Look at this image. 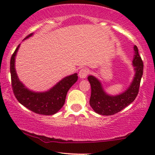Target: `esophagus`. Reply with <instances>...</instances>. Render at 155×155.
Masks as SVG:
<instances>
[{
    "label": "esophagus",
    "mask_w": 155,
    "mask_h": 155,
    "mask_svg": "<svg viewBox=\"0 0 155 155\" xmlns=\"http://www.w3.org/2000/svg\"><path fill=\"white\" fill-rule=\"evenodd\" d=\"M88 70L87 68H81L79 72V76L81 79H84L87 77L88 74Z\"/></svg>",
    "instance_id": "34e87169"
}]
</instances>
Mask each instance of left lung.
<instances>
[{
  "instance_id": "left-lung-1",
  "label": "left lung",
  "mask_w": 155,
  "mask_h": 155,
  "mask_svg": "<svg viewBox=\"0 0 155 155\" xmlns=\"http://www.w3.org/2000/svg\"><path fill=\"white\" fill-rule=\"evenodd\" d=\"M134 48V58L133 66L135 75L129 87L117 95H110L104 91L102 84L97 78L89 76L88 81L91 85V96L90 105L97 114L109 116L118 113L136 99L139 90L140 79L143 76V64L138 54V49L136 45Z\"/></svg>"
}]
</instances>
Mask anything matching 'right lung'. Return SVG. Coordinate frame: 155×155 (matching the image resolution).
<instances>
[{"mask_svg": "<svg viewBox=\"0 0 155 155\" xmlns=\"http://www.w3.org/2000/svg\"><path fill=\"white\" fill-rule=\"evenodd\" d=\"M29 34L25 39L32 36ZM19 46L15 49L10 61L12 86L16 98L21 104L33 112L42 115H53L63 106L67 92L78 80L77 74L63 78L46 92H34L21 82L15 70V58Z\"/></svg>", "mask_w": 155, "mask_h": 155, "instance_id": "1", "label": "right lung"}]
</instances>
